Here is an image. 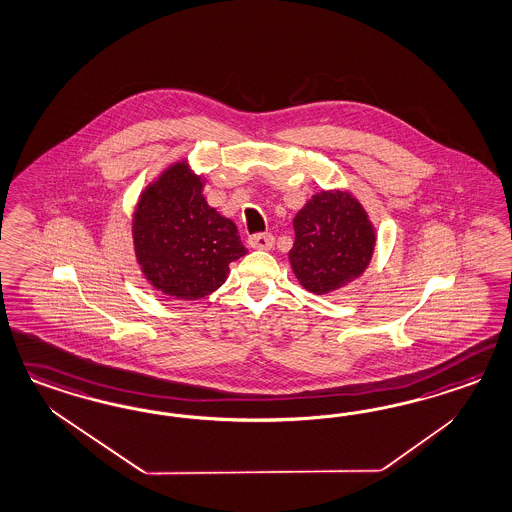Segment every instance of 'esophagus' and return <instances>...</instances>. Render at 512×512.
Returning <instances> with one entry per match:
<instances>
[{
    "mask_svg": "<svg viewBox=\"0 0 512 512\" xmlns=\"http://www.w3.org/2000/svg\"><path fill=\"white\" fill-rule=\"evenodd\" d=\"M248 245L252 248H256V250H269V248H273L275 245V237L271 235V233H254V235H250L248 237Z\"/></svg>",
    "mask_w": 512,
    "mask_h": 512,
    "instance_id": "1",
    "label": "esophagus"
}]
</instances>
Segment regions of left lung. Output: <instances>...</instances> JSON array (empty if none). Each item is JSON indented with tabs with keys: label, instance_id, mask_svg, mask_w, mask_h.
<instances>
[{
	"label": "left lung",
	"instance_id": "1",
	"mask_svg": "<svg viewBox=\"0 0 512 512\" xmlns=\"http://www.w3.org/2000/svg\"><path fill=\"white\" fill-rule=\"evenodd\" d=\"M296 241L290 264L297 281L313 294H328L365 271L375 231L362 205L347 192H322L294 218Z\"/></svg>",
	"mask_w": 512,
	"mask_h": 512
}]
</instances>
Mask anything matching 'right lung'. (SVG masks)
I'll return each mask as SVG.
<instances>
[{
	"label": "right lung",
	"mask_w": 512,
	"mask_h": 512,
	"mask_svg": "<svg viewBox=\"0 0 512 512\" xmlns=\"http://www.w3.org/2000/svg\"><path fill=\"white\" fill-rule=\"evenodd\" d=\"M186 162L171 165L143 192L133 215L137 262L147 281L177 299H199L222 286L243 247L237 226L201 196Z\"/></svg>",
	"instance_id": "1"
}]
</instances>
